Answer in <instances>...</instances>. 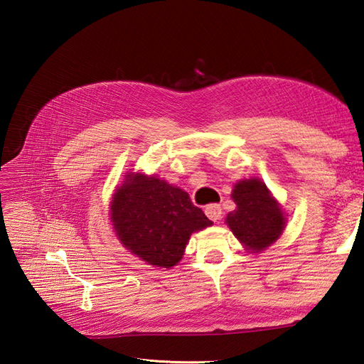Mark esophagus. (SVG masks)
<instances>
[{
    "label": "esophagus",
    "instance_id": "obj_1",
    "mask_svg": "<svg viewBox=\"0 0 364 364\" xmlns=\"http://www.w3.org/2000/svg\"><path fill=\"white\" fill-rule=\"evenodd\" d=\"M205 214H206V217H208L209 220H213V222H218V220L222 218V214H223L222 206L217 205V203L208 205V206L205 208Z\"/></svg>",
    "mask_w": 364,
    "mask_h": 364
}]
</instances>
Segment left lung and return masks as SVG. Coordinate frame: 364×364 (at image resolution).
<instances>
[{
    "instance_id": "1",
    "label": "left lung",
    "mask_w": 364,
    "mask_h": 364,
    "mask_svg": "<svg viewBox=\"0 0 364 364\" xmlns=\"http://www.w3.org/2000/svg\"><path fill=\"white\" fill-rule=\"evenodd\" d=\"M232 200L237 209L226 223L246 250L261 252L277 241L287 223L281 205L259 179H243L234 185Z\"/></svg>"
}]
</instances>
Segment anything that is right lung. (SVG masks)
Masks as SVG:
<instances>
[{
    "label": "right lung",
    "instance_id": "add662e5",
    "mask_svg": "<svg viewBox=\"0 0 364 364\" xmlns=\"http://www.w3.org/2000/svg\"><path fill=\"white\" fill-rule=\"evenodd\" d=\"M111 222L121 245L162 269L182 259L193 232L213 225L188 193L142 173H126L112 196Z\"/></svg>",
    "mask_w": 364,
    "mask_h": 364
}]
</instances>
